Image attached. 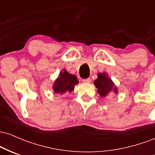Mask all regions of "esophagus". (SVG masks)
I'll return each instance as SVG.
<instances>
[{
    "label": "esophagus",
    "instance_id": "1",
    "mask_svg": "<svg viewBox=\"0 0 155 155\" xmlns=\"http://www.w3.org/2000/svg\"><path fill=\"white\" fill-rule=\"evenodd\" d=\"M82 82L83 83H90L91 82V79H83L82 80Z\"/></svg>",
    "mask_w": 155,
    "mask_h": 155
}]
</instances>
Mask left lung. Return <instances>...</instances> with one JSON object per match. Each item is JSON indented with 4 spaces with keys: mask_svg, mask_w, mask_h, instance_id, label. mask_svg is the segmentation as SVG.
<instances>
[{
    "mask_svg": "<svg viewBox=\"0 0 155 155\" xmlns=\"http://www.w3.org/2000/svg\"><path fill=\"white\" fill-rule=\"evenodd\" d=\"M97 76V78L94 81V85L97 89V92L101 97H106L111 92L118 93V89L116 85L106 72L98 73Z\"/></svg>",
    "mask_w": 155,
    "mask_h": 155,
    "instance_id": "obj_1",
    "label": "left lung"
}]
</instances>
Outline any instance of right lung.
Masks as SVG:
<instances>
[{
    "label": "right lung",
    "instance_id": "1",
    "mask_svg": "<svg viewBox=\"0 0 155 155\" xmlns=\"http://www.w3.org/2000/svg\"><path fill=\"white\" fill-rule=\"evenodd\" d=\"M79 84L77 77L74 74H69L65 68L60 72L58 77L54 80L52 90L54 93L63 95L66 92H71L76 84Z\"/></svg>",
    "mask_w": 155,
    "mask_h": 155
}]
</instances>
